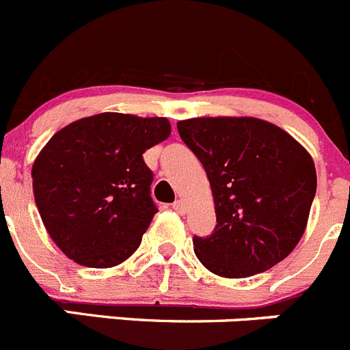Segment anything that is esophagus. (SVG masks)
I'll use <instances>...</instances> for the list:
<instances>
[{"instance_id":"obj_1","label":"esophagus","mask_w":350,"mask_h":350,"mask_svg":"<svg viewBox=\"0 0 350 350\" xmlns=\"http://www.w3.org/2000/svg\"><path fill=\"white\" fill-rule=\"evenodd\" d=\"M172 208H174L178 214H186V211H188V207H186V204L183 200H176L174 204H172Z\"/></svg>"}]
</instances>
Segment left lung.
<instances>
[{"label":"left lung","mask_w":350,"mask_h":350,"mask_svg":"<svg viewBox=\"0 0 350 350\" xmlns=\"http://www.w3.org/2000/svg\"><path fill=\"white\" fill-rule=\"evenodd\" d=\"M178 131L207 172L217 217L211 237L193 238L198 260L223 278H247L285 259L316 195L311 153L257 117H193Z\"/></svg>","instance_id":"obj_1"}]
</instances>
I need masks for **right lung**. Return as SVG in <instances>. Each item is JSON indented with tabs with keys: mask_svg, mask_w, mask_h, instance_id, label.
Wrapping results in <instances>:
<instances>
[{
	"mask_svg": "<svg viewBox=\"0 0 350 350\" xmlns=\"http://www.w3.org/2000/svg\"><path fill=\"white\" fill-rule=\"evenodd\" d=\"M171 136L165 117L103 112L62 127L32 164L36 207L74 262L112 267L142 243L157 207L143 153Z\"/></svg>",
	"mask_w": 350,
	"mask_h": 350,
	"instance_id": "1",
	"label": "right lung"
}]
</instances>
